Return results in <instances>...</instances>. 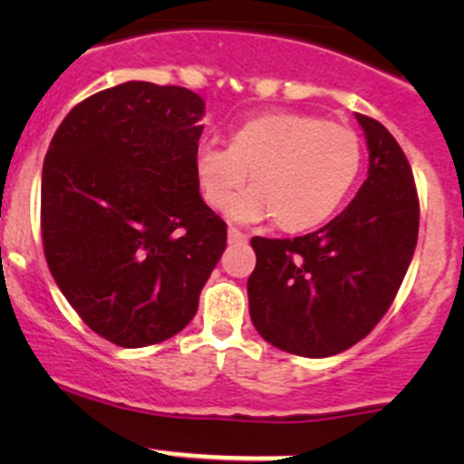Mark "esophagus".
Masks as SVG:
<instances>
[{
	"mask_svg": "<svg viewBox=\"0 0 464 464\" xmlns=\"http://www.w3.org/2000/svg\"><path fill=\"white\" fill-rule=\"evenodd\" d=\"M228 242L231 245H240V242H246V236L242 231H237V228H228Z\"/></svg>",
	"mask_w": 464,
	"mask_h": 464,
	"instance_id": "1",
	"label": "esophagus"
}]
</instances>
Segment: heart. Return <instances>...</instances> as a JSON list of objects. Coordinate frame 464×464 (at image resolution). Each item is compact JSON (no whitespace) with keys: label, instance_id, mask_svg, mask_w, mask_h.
Listing matches in <instances>:
<instances>
[{"label":"heart","instance_id":"obj_1","mask_svg":"<svg viewBox=\"0 0 464 464\" xmlns=\"http://www.w3.org/2000/svg\"><path fill=\"white\" fill-rule=\"evenodd\" d=\"M363 145L350 125L305 111H266L236 128L228 145L195 154L204 199L236 222L274 215L285 233L319 227L336 213L362 172ZM252 172L254 187L235 193Z\"/></svg>","mask_w":464,"mask_h":464}]
</instances>
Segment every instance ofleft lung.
<instances>
[{
	"mask_svg": "<svg viewBox=\"0 0 464 464\" xmlns=\"http://www.w3.org/2000/svg\"><path fill=\"white\" fill-rule=\"evenodd\" d=\"M368 177L343 213L314 233L254 237L249 314L266 343L332 357L382 321L418 245L420 202L406 154L382 123L357 114Z\"/></svg>",
	"mask_w": 464,
	"mask_h": 464,
	"instance_id": "obj_1",
	"label": "left lung"
}]
</instances>
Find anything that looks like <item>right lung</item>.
I'll return each mask as SVG.
<instances>
[{"mask_svg":"<svg viewBox=\"0 0 464 464\" xmlns=\"http://www.w3.org/2000/svg\"><path fill=\"white\" fill-rule=\"evenodd\" d=\"M204 101L130 81L78 102L42 166V245L69 305L121 348L193 321L227 249V222L195 175Z\"/></svg>","mask_w":464,"mask_h":464,"instance_id":"add662e5","label":"right lung"}]
</instances>
